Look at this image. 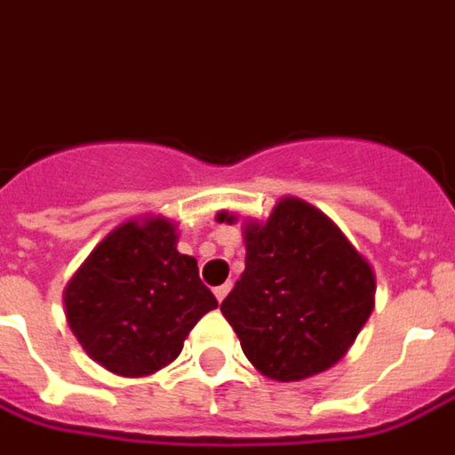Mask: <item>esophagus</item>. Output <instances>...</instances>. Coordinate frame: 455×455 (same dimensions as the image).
<instances>
[{
	"mask_svg": "<svg viewBox=\"0 0 455 455\" xmlns=\"http://www.w3.org/2000/svg\"><path fill=\"white\" fill-rule=\"evenodd\" d=\"M230 290H233V284H230V282H225V284H220V287H215V297H218V302H222V299L230 294Z\"/></svg>",
	"mask_w": 455,
	"mask_h": 455,
	"instance_id": "esophagus-1",
	"label": "esophagus"
}]
</instances>
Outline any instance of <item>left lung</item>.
<instances>
[{
    "instance_id": "left-lung-1",
    "label": "left lung",
    "mask_w": 455,
    "mask_h": 455,
    "mask_svg": "<svg viewBox=\"0 0 455 455\" xmlns=\"http://www.w3.org/2000/svg\"><path fill=\"white\" fill-rule=\"evenodd\" d=\"M218 220L237 215L222 210ZM245 272L220 312L250 364L275 381H299L334 366L374 309L377 277L339 225L287 196L265 222H243Z\"/></svg>"
}]
</instances>
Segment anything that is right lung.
<instances>
[{"mask_svg":"<svg viewBox=\"0 0 455 455\" xmlns=\"http://www.w3.org/2000/svg\"><path fill=\"white\" fill-rule=\"evenodd\" d=\"M68 329L96 364L148 377L183 352L197 319L218 307L197 259L178 252L163 215L121 222L91 250L64 290Z\"/></svg>","mask_w":455,"mask_h":455,"instance_id":"1","label":"right lung"}]
</instances>
